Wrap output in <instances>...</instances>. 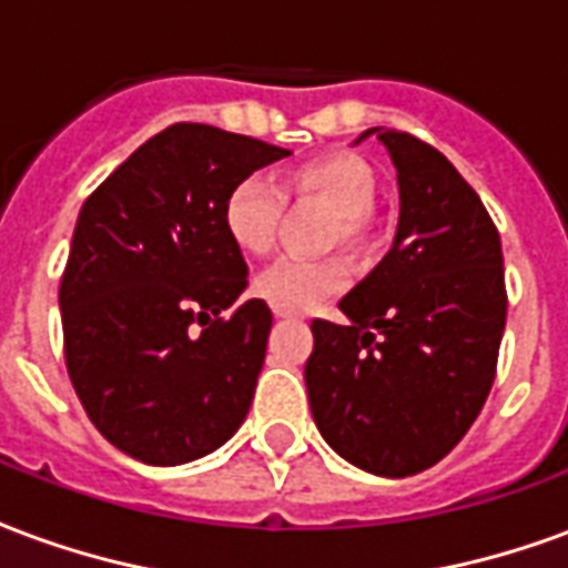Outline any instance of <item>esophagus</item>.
<instances>
[{
	"instance_id": "1",
	"label": "esophagus",
	"mask_w": 568,
	"mask_h": 568,
	"mask_svg": "<svg viewBox=\"0 0 568 568\" xmlns=\"http://www.w3.org/2000/svg\"><path fill=\"white\" fill-rule=\"evenodd\" d=\"M273 316H276V318H295L292 313H280V310H273Z\"/></svg>"
}]
</instances>
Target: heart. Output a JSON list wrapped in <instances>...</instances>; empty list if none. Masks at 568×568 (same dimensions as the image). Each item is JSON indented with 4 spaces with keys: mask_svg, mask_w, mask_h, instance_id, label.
<instances>
[{
    "mask_svg": "<svg viewBox=\"0 0 568 568\" xmlns=\"http://www.w3.org/2000/svg\"><path fill=\"white\" fill-rule=\"evenodd\" d=\"M379 199V174L352 150H331L297 162L283 174L280 189L262 178H243L222 201V229L246 255H267L276 243L285 201H316L334 210L327 246L367 252L373 246V207ZM348 267L337 255L283 258L255 280V295L280 313H306L325 297L343 292Z\"/></svg>",
    "mask_w": 568,
    "mask_h": 568,
    "instance_id": "b5f03b06",
    "label": "heart"
}]
</instances>
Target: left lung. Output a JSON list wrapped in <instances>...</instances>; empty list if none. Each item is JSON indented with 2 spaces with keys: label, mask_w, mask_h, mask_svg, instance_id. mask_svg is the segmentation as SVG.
<instances>
[{
  "label": "left lung",
  "mask_w": 568,
  "mask_h": 568,
  "mask_svg": "<svg viewBox=\"0 0 568 568\" xmlns=\"http://www.w3.org/2000/svg\"><path fill=\"white\" fill-rule=\"evenodd\" d=\"M397 168L394 246L313 322L304 379L325 443L364 473L406 478L443 460L481 413L506 327L494 220L457 168L409 132L367 129Z\"/></svg>",
  "instance_id": "obj_1"
}]
</instances>
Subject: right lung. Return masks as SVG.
Returning <instances> with one entry per match:
<instances>
[{"label": "right lung", "mask_w": 568, "mask_h": 568, "mask_svg": "<svg viewBox=\"0 0 568 568\" xmlns=\"http://www.w3.org/2000/svg\"><path fill=\"white\" fill-rule=\"evenodd\" d=\"M283 155L174 123L83 201L60 283L65 367L95 430L141 464L199 460L250 413L273 316L237 304L246 262L222 201Z\"/></svg>", "instance_id": "obj_1"}]
</instances>
